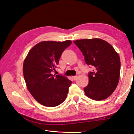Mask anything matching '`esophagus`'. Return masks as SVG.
<instances>
[{
  "mask_svg": "<svg viewBox=\"0 0 134 134\" xmlns=\"http://www.w3.org/2000/svg\"><path fill=\"white\" fill-rule=\"evenodd\" d=\"M72 80H77V75H75V76H72Z\"/></svg>",
  "mask_w": 134,
  "mask_h": 134,
  "instance_id": "esophagus-1",
  "label": "esophagus"
}]
</instances>
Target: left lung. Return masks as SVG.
Masks as SVG:
<instances>
[{"label":"left lung","instance_id":"8db88e82","mask_svg":"<svg viewBox=\"0 0 134 134\" xmlns=\"http://www.w3.org/2000/svg\"><path fill=\"white\" fill-rule=\"evenodd\" d=\"M74 42L82 52L86 64L93 67L88 73V85L83 88L85 95L95 100L107 98L119 81V55L110 44L100 39H80Z\"/></svg>","mask_w":134,"mask_h":134}]
</instances>
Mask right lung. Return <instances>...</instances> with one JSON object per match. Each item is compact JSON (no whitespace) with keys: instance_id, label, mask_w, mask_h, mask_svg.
<instances>
[{"instance_id":"add662e5","label":"right lung","mask_w":134,"mask_h":134,"mask_svg":"<svg viewBox=\"0 0 134 134\" xmlns=\"http://www.w3.org/2000/svg\"><path fill=\"white\" fill-rule=\"evenodd\" d=\"M72 42L43 41L28 52L23 64L24 77L35 100L47 107L59 105L66 99L72 82L61 74L53 75L62 54Z\"/></svg>"}]
</instances>
